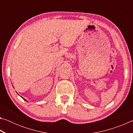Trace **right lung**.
Listing matches in <instances>:
<instances>
[{
  "label": "right lung",
  "instance_id": "right-lung-1",
  "mask_svg": "<svg viewBox=\"0 0 133 133\" xmlns=\"http://www.w3.org/2000/svg\"><path fill=\"white\" fill-rule=\"evenodd\" d=\"M22 98H23V100H25V101H26V102H28V101H27V100H26V99H25V98H23V97H22Z\"/></svg>",
  "mask_w": 133,
  "mask_h": 133
}]
</instances>
